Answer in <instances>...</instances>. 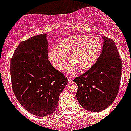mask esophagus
Instances as JSON below:
<instances>
[{
    "label": "esophagus",
    "instance_id": "1",
    "mask_svg": "<svg viewBox=\"0 0 131 131\" xmlns=\"http://www.w3.org/2000/svg\"><path fill=\"white\" fill-rule=\"evenodd\" d=\"M67 79H68V82H73V78L69 77V76H67Z\"/></svg>",
    "mask_w": 131,
    "mask_h": 131
}]
</instances>
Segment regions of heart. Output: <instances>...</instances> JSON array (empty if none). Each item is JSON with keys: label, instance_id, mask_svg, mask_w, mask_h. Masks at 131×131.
<instances>
[{"label": "heart", "instance_id": "obj_1", "mask_svg": "<svg viewBox=\"0 0 131 131\" xmlns=\"http://www.w3.org/2000/svg\"><path fill=\"white\" fill-rule=\"evenodd\" d=\"M102 48L99 37L94 35L72 36L62 41L58 48L52 47L49 51V60L53 67L61 70L68 57L69 62L67 67L68 71L74 69L84 71L94 64Z\"/></svg>", "mask_w": 131, "mask_h": 131}]
</instances>
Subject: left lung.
Here are the masks:
<instances>
[{"label": "left lung", "instance_id": "obj_1", "mask_svg": "<svg viewBox=\"0 0 131 131\" xmlns=\"http://www.w3.org/2000/svg\"><path fill=\"white\" fill-rule=\"evenodd\" d=\"M103 50L97 61L82 75L74 79L78 84L76 97L90 112L105 110L114 102L120 88L122 60L112 39L103 37Z\"/></svg>", "mask_w": 131, "mask_h": 131}]
</instances>
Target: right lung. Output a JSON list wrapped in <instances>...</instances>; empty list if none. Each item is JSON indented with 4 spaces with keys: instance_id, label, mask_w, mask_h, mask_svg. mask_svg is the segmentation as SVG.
Returning <instances> with one entry per match:
<instances>
[{
    "instance_id": "right-lung-1",
    "label": "right lung",
    "mask_w": 131,
    "mask_h": 131,
    "mask_svg": "<svg viewBox=\"0 0 131 131\" xmlns=\"http://www.w3.org/2000/svg\"><path fill=\"white\" fill-rule=\"evenodd\" d=\"M46 34L21 42L11 60V79L15 97L26 111L44 117L58 104L67 78L51 65L48 58Z\"/></svg>"
}]
</instances>
